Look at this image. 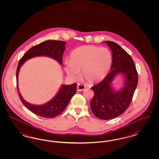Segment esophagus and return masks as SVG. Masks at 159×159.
I'll use <instances>...</instances> for the list:
<instances>
[{
  "label": "esophagus",
  "mask_w": 159,
  "mask_h": 159,
  "mask_svg": "<svg viewBox=\"0 0 159 159\" xmlns=\"http://www.w3.org/2000/svg\"><path fill=\"white\" fill-rule=\"evenodd\" d=\"M84 89H85V86H83L82 84H79L77 85V91H83Z\"/></svg>",
  "instance_id": "obj_1"
}]
</instances>
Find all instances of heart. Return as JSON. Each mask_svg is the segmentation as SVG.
Here are the masks:
<instances>
[{"mask_svg": "<svg viewBox=\"0 0 159 159\" xmlns=\"http://www.w3.org/2000/svg\"><path fill=\"white\" fill-rule=\"evenodd\" d=\"M112 61V54L107 48L83 46L70 53L65 68L67 75L73 79H77L82 71V77L86 82L99 83L108 74Z\"/></svg>", "mask_w": 159, "mask_h": 159, "instance_id": "heart-1", "label": "heart"}]
</instances>
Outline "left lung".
Returning <instances> with one entry per match:
<instances>
[{"instance_id":"obj_1","label":"left lung","mask_w":159,"mask_h":159,"mask_svg":"<svg viewBox=\"0 0 159 159\" xmlns=\"http://www.w3.org/2000/svg\"><path fill=\"white\" fill-rule=\"evenodd\" d=\"M112 51L111 71L100 83L91 89L94 96L91 101L93 114L102 120H110L123 113L130 105L136 89L138 76L135 63L131 57L120 46L111 41H106ZM118 74L125 79L124 88L115 91L112 82Z\"/></svg>"}]
</instances>
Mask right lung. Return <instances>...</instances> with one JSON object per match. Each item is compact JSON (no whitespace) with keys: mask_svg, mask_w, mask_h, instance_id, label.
<instances>
[{"mask_svg":"<svg viewBox=\"0 0 159 159\" xmlns=\"http://www.w3.org/2000/svg\"><path fill=\"white\" fill-rule=\"evenodd\" d=\"M66 42L61 40H46L34 46L23 55L18 62L16 77L18 95L22 103L30 111L39 116L45 118H53L60 114L66 108L69 101L76 93L77 84L70 85L62 84L56 95L51 100L42 105H33L23 99L18 89V75L21 67L25 61L32 58L45 56L52 58L60 65L62 64V55L66 49Z\"/></svg>","mask_w":159,"mask_h":159,"instance_id":"add662e5","label":"right lung"}]
</instances>
